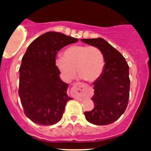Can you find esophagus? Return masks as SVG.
I'll return each instance as SVG.
<instances>
[{
	"label": "esophagus",
	"instance_id": "esophagus-1",
	"mask_svg": "<svg viewBox=\"0 0 151 151\" xmlns=\"http://www.w3.org/2000/svg\"><path fill=\"white\" fill-rule=\"evenodd\" d=\"M71 93L72 96L76 99H84L89 97L92 95V89L87 84L83 83H75L71 89Z\"/></svg>",
	"mask_w": 151,
	"mask_h": 151
}]
</instances>
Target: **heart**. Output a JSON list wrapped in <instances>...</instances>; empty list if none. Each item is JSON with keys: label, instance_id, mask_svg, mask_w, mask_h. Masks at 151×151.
Wrapping results in <instances>:
<instances>
[{"label": "heart", "instance_id": "obj_1", "mask_svg": "<svg viewBox=\"0 0 151 151\" xmlns=\"http://www.w3.org/2000/svg\"><path fill=\"white\" fill-rule=\"evenodd\" d=\"M104 57L95 46L76 45L64 52L63 58L55 60V65L62 76L72 80L78 73L88 81H95L101 77L104 68Z\"/></svg>", "mask_w": 151, "mask_h": 151}]
</instances>
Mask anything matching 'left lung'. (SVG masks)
Masks as SVG:
<instances>
[{
	"mask_svg": "<svg viewBox=\"0 0 151 151\" xmlns=\"http://www.w3.org/2000/svg\"><path fill=\"white\" fill-rule=\"evenodd\" d=\"M81 40L99 48L105 62L101 77L93 83L94 94L91 100L94 108L84 112V115L91 124L108 125L119 119L127 107L130 90L129 67L124 56L103 38Z\"/></svg>",
	"mask_w": 151,
	"mask_h": 151,
	"instance_id": "obj_1",
	"label": "left lung"
}]
</instances>
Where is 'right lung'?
<instances>
[{
  "label": "right lung",
  "mask_w": 151,
  "mask_h": 151,
  "mask_svg": "<svg viewBox=\"0 0 151 151\" xmlns=\"http://www.w3.org/2000/svg\"><path fill=\"white\" fill-rule=\"evenodd\" d=\"M78 39L61 32H47L36 38L22 57L19 90L24 112L32 122L51 126L61 120L67 101L68 84L60 79L55 65L57 53Z\"/></svg>",
  "instance_id": "obj_1"
}]
</instances>
